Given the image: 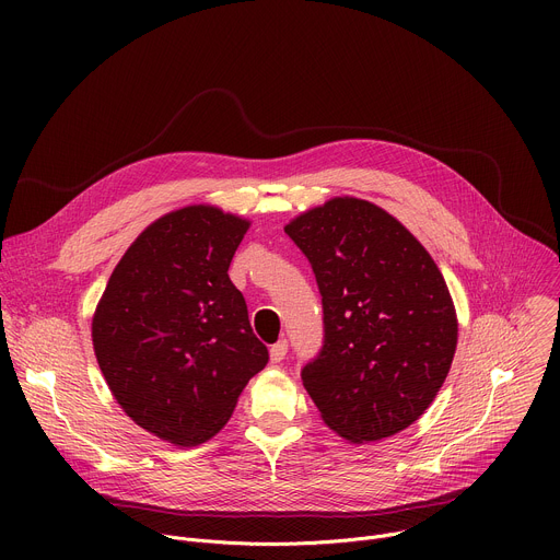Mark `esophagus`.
<instances>
[{
  "label": "esophagus",
  "mask_w": 560,
  "mask_h": 560,
  "mask_svg": "<svg viewBox=\"0 0 560 560\" xmlns=\"http://www.w3.org/2000/svg\"><path fill=\"white\" fill-rule=\"evenodd\" d=\"M285 354H288V341H285V339L277 341V343L270 348V361H272V363H281V361L285 359Z\"/></svg>",
  "instance_id": "1"
}]
</instances>
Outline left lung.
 Returning a JSON list of instances; mask_svg holds the SVG:
<instances>
[{"mask_svg":"<svg viewBox=\"0 0 560 560\" xmlns=\"http://www.w3.org/2000/svg\"><path fill=\"white\" fill-rule=\"evenodd\" d=\"M324 305V348L301 378L330 430L370 443L412 425L434 401L456 350L441 270L383 208L337 197L285 225Z\"/></svg>","mask_w":560,"mask_h":560,"instance_id":"left-lung-1","label":"left lung"}]
</instances>
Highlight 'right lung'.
Masks as SVG:
<instances>
[{
	"mask_svg": "<svg viewBox=\"0 0 560 560\" xmlns=\"http://www.w3.org/2000/svg\"><path fill=\"white\" fill-rule=\"evenodd\" d=\"M248 228L212 206L164 214L126 250L95 310V357L113 396L168 443L212 439L268 363L228 277Z\"/></svg>",
	"mask_w": 560,
	"mask_h": 560,
	"instance_id": "right-lung-1",
	"label": "right lung"
}]
</instances>
